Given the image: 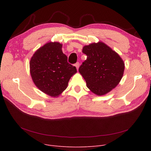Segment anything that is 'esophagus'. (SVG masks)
<instances>
[{
  "label": "esophagus",
  "instance_id": "34e87169",
  "mask_svg": "<svg viewBox=\"0 0 151 151\" xmlns=\"http://www.w3.org/2000/svg\"><path fill=\"white\" fill-rule=\"evenodd\" d=\"M75 66L76 67V69L78 70V68H79V67H80V63H79V62H76V63H75Z\"/></svg>",
  "mask_w": 151,
  "mask_h": 151
}]
</instances>
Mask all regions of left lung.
Wrapping results in <instances>:
<instances>
[{"label":"left lung","mask_w":151,"mask_h":151,"mask_svg":"<svg viewBox=\"0 0 151 151\" xmlns=\"http://www.w3.org/2000/svg\"><path fill=\"white\" fill-rule=\"evenodd\" d=\"M83 52L87 59L79 71L88 88L98 96L114 89L120 82L124 71V63L119 54L102 42L84 46Z\"/></svg>","instance_id":"1"}]
</instances>
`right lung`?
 Segmentation results:
<instances>
[{"label":"right lung","instance_id":"right-lung-1","mask_svg":"<svg viewBox=\"0 0 151 151\" xmlns=\"http://www.w3.org/2000/svg\"><path fill=\"white\" fill-rule=\"evenodd\" d=\"M62 46L58 42L47 43L35 52L30 61L34 83L40 90L51 97L59 96L77 71L76 67L67 62Z\"/></svg>","mask_w":151,"mask_h":151}]
</instances>
